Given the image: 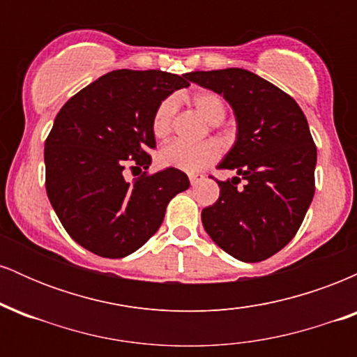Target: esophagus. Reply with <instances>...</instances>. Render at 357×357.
<instances>
[{"instance_id": "34e87169", "label": "esophagus", "mask_w": 357, "mask_h": 357, "mask_svg": "<svg viewBox=\"0 0 357 357\" xmlns=\"http://www.w3.org/2000/svg\"><path fill=\"white\" fill-rule=\"evenodd\" d=\"M203 179V176H198V174H190V183L192 184V186H196L199 181Z\"/></svg>"}]
</instances>
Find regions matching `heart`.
Segmentation results:
<instances>
[{
    "mask_svg": "<svg viewBox=\"0 0 357 357\" xmlns=\"http://www.w3.org/2000/svg\"><path fill=\"white\" fill-rule=\"evenodd\" d=\"M192 105L198 114L210 122V126H220L227 116V105L216 92L211 90H198L192 93ZM178 112V99L173 96L159 102L153 114L151 129L155 139H166L173 129V122ZM220 146L215 141H203L199 144H186V142H169L159 151V161L162 166L186 171V173H199L220 158Z\"/></svg>",
    "mask_w": 357,
    "mask_h": 357,
    "instance_id": "heart-1",
    "label": "heart"
}]
</instances>
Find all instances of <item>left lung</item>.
Returning a JSON list of instances; mask_svg holds the SVG:
<instances>
[{"mask_svg":"<svg viewBox=\"0 0 357 357\" xmlns=\"http://www.w3.org/2000/svg\"><path fill=\"white\" fill-rule=\"evenodd\" d=\"M188 77L230 102L238 124L218 166L238 176L218 181L220 198L202 211L204 230L241 261L267 260L296 236L314 198L317 149L307 119L289 93L243 68Z\"/></svg>","mask_w":357,"mask_h":357,"instance_id":"8db88e82","label":"left lung"}]
</instances>
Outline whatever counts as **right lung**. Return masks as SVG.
<instances>
[{"mask_svg":"<svg viewBox=\"0 0 357 357\" xmlns=\"http://www.w3.org/2000/svg\"><path fill=\"white\" fill-rule=\"evenodd\" d=\"M190 77L161 70H114L65 102L45 141V188L77 243L104 258L141 248L161 227L166 206L190 188L183 171L151 174L159 102ZM142 174L132 182L125 171Z\"/></svg>","mask_w":357,"mask_h":357,"instance_id":"right-lung-1","label":"right lung"}]
</instances>
